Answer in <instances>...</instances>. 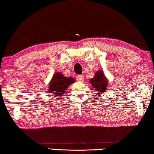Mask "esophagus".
<instances>
[{
    "label": "esophagus",
    "mask_w": 154,
    "mask_h": 154,
    "mask_svg": "<svg viewBox=\"0 0 154 154\" xmlns=\"http://www.w3.org/2000/svg\"><path fill=\"white\" fill-rule=\"evenodd\" d=\"M77 79L79 82H83L84 80V76L83 75H78L77 76Z\"/></svg>",
    "instance_id": "1"
}]
</instances>
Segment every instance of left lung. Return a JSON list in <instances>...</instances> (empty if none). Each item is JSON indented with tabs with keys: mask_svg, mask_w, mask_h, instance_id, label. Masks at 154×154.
Masks as SVG:
<instances>
[{
	"mask_svg": "<svg viewBox=\"0 0 154 154\" xmlns=\"http://www.w3.org/2000/svg\"><path fill=\"white\" fill-rule=\"evenodd\" d=\"M90 82L91 86L97 91V94L100 95L104 93L108 88V80L102 70L96 72L95 76L90 80Z\"/></svg>",
	"mask_w": 154,
	"mask_h": 154,
	"instance_id": "obj_1",
	"label": "left lung"
}]
</instances>
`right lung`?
<instances>
[{
	"label": "right lung",
	"instance_id": "right-lung-1",
	"mask_svg": "<svg viewBox=\"0 0 154 154\" xmlns=\"http://www.w3.org/2000/svg\"><path fill=\"white\" fill-rule=\"evenodd\" d=\"M75 82V80L72 77H66L60 72H56L50 82L48 92L50 94H54V97L59 98L63 95L68 87Z\"/></svg>",
	"mask_w": 154,
	"mask_h": 154
}]
</instances>
